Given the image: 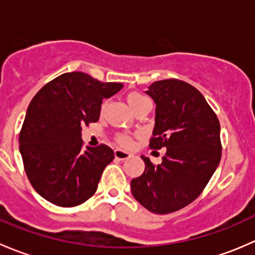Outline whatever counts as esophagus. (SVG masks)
I'll use <instances>...</instances> for the list:
<instances>
[{
    "label": "esophagus",
    "mask_w": 255,
    "mask_h": 255,
    "mask_svg": "<svg viewBox=\"0 0 255 255\" xmlns=\"http://www.w3.org/2000/svg\"><path fill=\"white\" fill-rule=\"evenodd\" d=\"M115 156L117 159H120V160H126V159L130 158V156H132V154L128 153V151H126V150H122V149H116Z\"/></svg>",
    "instance_id": "1"
}]
</instances>
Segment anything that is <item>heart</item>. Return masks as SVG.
Wrapping results in <instances>:
<instances>
[{"instance_id":"obj_1","label":"heart","mask_w":255,"mask_h":255,"mask_svg":"<svg viewBox=\"0 0 255 255\" xmlns=\"http://www.w3.org/2000/svg\"><path fill=\"white\" fill-rule=\"evenodd\" d=\"M148 101H149L148 97H145L143 94H140V92L133 91V92H129V94L127 95V102L133 111H135V110H137L140 105L145 104V102H148ZM104 106L105 105H102V109H104ZM116 140H117V142L123 146H132L133 145V138H132V135L128 134V133H118L117 137H116Z\"/></svg>"}]
</instances>
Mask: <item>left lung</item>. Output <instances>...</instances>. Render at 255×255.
<instances>
[{
  "instance_id": "8db88e82",
  "label": "left lung",
  "mask_w": 255,
  "mask_h": 255,
  "mask_svg": "<svg viewBox=\"0 0 255 255\" xmlns=\"http://www.w3.org/2000/svg\"><path fill=\"white\" fill-rule=\"evenodd\" d=\"M146 94L156 105L149 148H166V154L159 165L142 156L145 169L130 189L143 207L166 215L195 201L217 169L220 121L201 92L182 80L155 81Z\"/></svg>"
}]
</instances>
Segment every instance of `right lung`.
I'll return each mask as SVG.
<instances>
[{
  "mask_svg": "<svg viewBox=\"0 0 255 255\" xmlns=\"http://www.w3.org/2000/svg\"><path fill=\"white\" fill-rule=\"evenodd\" d=\"M122 87L74 71L49 81L33 97L19 132V151L28 180L47 201L74 207L96 192L115 153L106 144L84 148L81 128L97 122L102 100Z\"/></svg>",
  "mask_w": 255,
  "mask_h": 255,
  "instance_id": "add662e5",
  "label": "right lung"
}]
</instances>
